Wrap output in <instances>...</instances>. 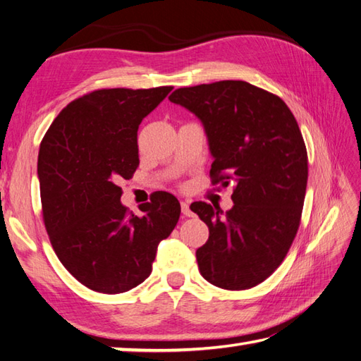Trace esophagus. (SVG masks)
Masks as SVG:
<instances>
[{
  "instance_id": "1",
  "label": "esophagus",
  "mask_w": 361,
  "mask_h": 361,
  "mask_svg": "<svg viewBox=\"0 0 361 361\" xmlns=\"http://www.w3.org/2000/svg\"><path fill=\"white\" fill-rule=\"evenodd\" d=\"M180 210H182V215L183 216H193V212L190 210V204L187 201H182L180 202Z\"/></svg>"
}]
</instances>
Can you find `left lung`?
Wrapping results in <instances>:
<instances>
[{
	"label": "left lung",
	"mask_w": 361,
	"mask_h": 361,
	"mask_svg": "<svg viewBox=\"0 0 361 361\" xmlns=\"http://www.w3.org/2000/svg\"><path fill=\"white\" fill-rule=\"evenodd\" d=\"M170 101L202 121L213 185L233 183L224 216L207 202L191 204L209 227L197 267L219 288H252L281 267L302 216L308 160L298 121L277 94L245 80L182 87Z\"/></svg>",
	"instance_id": "obj_1"
}]
</instances>
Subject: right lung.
I'll return each instance as SVG.
<instances>
[{
    "label": "right lung",
    "instance_id": "add662e5",
    "mask_svg": "<svg viewBox=\"0 0 361 361\" xmlns=\"http://www.w3.org/2000/svg\"><path fill=\"white\" fill-rule=\"evenodd\" d=\"M173 87L101 88L61 110L37 161L43 223L59 260L87 288L118 294L151 274L180 204L157 191L137 216L120 197L138 166L137 130Z\"/></svg>",
    "mask_w": 361,
    "mask_h": 361
}]
</instances>
